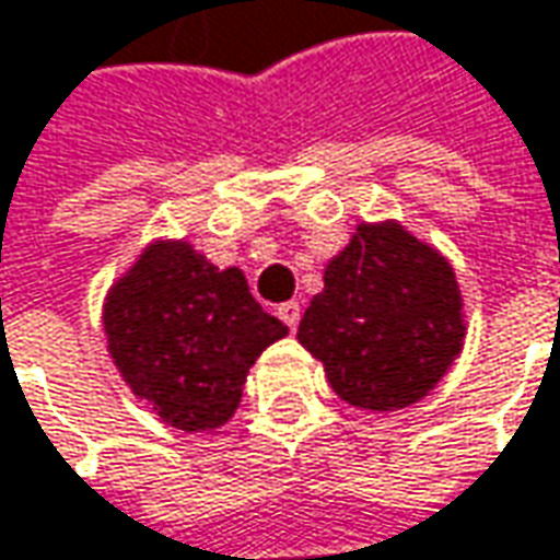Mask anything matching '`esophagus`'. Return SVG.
Instances as JSON below:
<instances>
[{
    "instance_id": "1",
    "label": "esophagus",
    "mask_w": 560,
    "mask_h": 560,
    "mask_svg": "<svg viewBox=\"0 0 560 560\" xmlns=\"http://www.w3.org/2000/svg\"><path fill=\"white\" fill-rule=\"evenodd\" d=\"M277 315H280V322L290 328V331H296L300 328V315H302V305L300 302H283L280 308H277Z\"/></svg>"
}]
</instances>
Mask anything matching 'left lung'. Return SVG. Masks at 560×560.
<instances>
[{
	"label": "left lung",
	"mask_w": 560,
	"mask_h": 560,
	"mask_svg": "<svg viewBox=\"0 0 560 560\" xmlns=\"http://www.w3.org/2000/svg\"><path fill=\"white\" fill-rule=\"evenodd\" d=\"M465 300L453 264L398 220L357 222L325 264L296 338L325 366L340 401L398 411L446 376L465 343Z\"/></svg>",
	"instance_id": "obj_1"
}]
</instances>
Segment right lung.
Masks as SVG:
<instances>
[{
	"label": "right lung",
	"mask_w": 560,
	"mask_h": 560,
	"mask_svg": "<svg viewBox=\"0 0 560 560\" xmlns=\"http://www.w3.org/2000/svg\"><path fill=\"white\" fill-rule=\"evenodd\" d=\"M101 325L120 380L184 433L232 418L255 360L290 335L238 267L220 270L187 238L149 242L110 283Z\"/></svg>",
	"instance_id": "add662e5"
}]
</instances>
